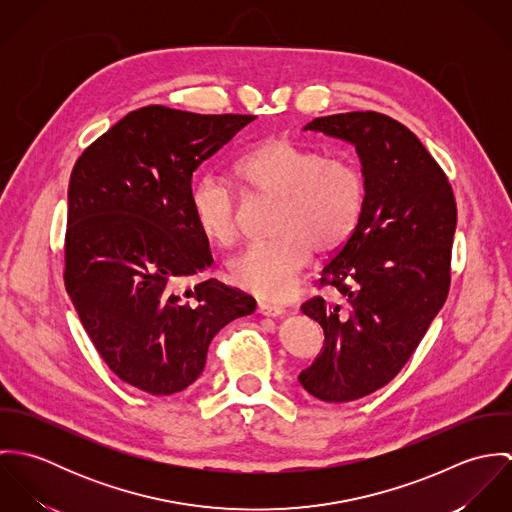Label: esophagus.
I'll return each instance as SVG.
<instances>
[{"label":"esophagus","mask_w":512,"mask_h":512,"mask_svg":"<svg viewBox=\"0 0 512 512\" xmlns=\"http://www.w3.org/2000/svg\"><path fill=\"white\" fill-rule=\"evenodd\" d=\"M258 313L260 315H266V317H280L286 313V309L282 305H274V303H266V301H260L258 303Z\"/></svg>","instance_id":"1"}]
</instances>
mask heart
Returning a JSON list of instances; mask_svg holds the SVG:
<instances>
[{"instance_id": "heart-1", "label": "heart", "mask_w": 512, "mask_h": 512, "mask_svg": "<svg viewBox=\"0 0 512 512\" xmlns=\"http://www.w3.org/2000/svg\"><path fill=\"white\" fill-rule=\"evenodd\" d=\"M236 175L252 197L278 201L272 244L248 246L228 262L230 282L268 301L293 292L313 248H341L363 217L366 181L357 163L327 157L321 149L278 136L250 149ZM191 213L199 230L217 244L238 234L240 203L219 175L201 177L191 189Z\"/></svg>"}]
</instances>
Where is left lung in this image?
<instances>
[{"label":"left lung","mask_w":512,"mask_h":512,"mask_svg":"<svg viewBox=\"0 0 512 512\" xmlns=\"http://www.w3.org/2000/svg\"><path fill=\"white\" fill-rule=\"evenodd\" d=\"M303 130L353 144L365 175L363 217L319 280L343 301L315 295L301 305L325 333L323 353L299 372L301 386L323 402H351L386 386L438 315L457 207L438 161L390 116L333 114Z\"/></svg>","instance_id":"left-lung-1"}]
</instances>
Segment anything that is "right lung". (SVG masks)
<instances>
[{"label": "right lung", "mask_w": 512, "mask_h": 512, "mask_svg": "<svg viewBox=\"0 0 512 512\" xmlns=\"http://www.w3.org/2000/svg\"><path fill=\"white\" fill-rule=\"evenodd\" d=\"M254 118L144 106L74 163L65 288L104 363L147 394L193 384L213 337L256 309L217 280L185 286L213 264L191 213L193 173Z\"/></svg>", "instance_id": "obj_1"}]
</instances>
